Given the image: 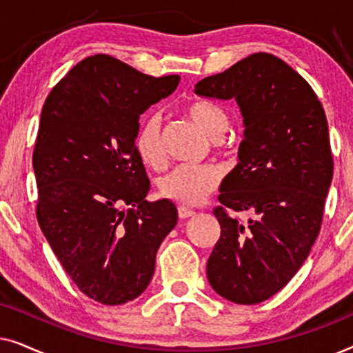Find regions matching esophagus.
Here are the masks:
<instances>
[{
  "instance_id": "34e87169",
  "label": "esophagus",
  "mask_w": 353,
  "mask_h": 353,
  "mask_svg": "<svg viewBox=\"0 0 353 353\" xmlns=\"http://www.w3.org/2000/svg\"><path fill=\"white\" fill-rule=\"evenodd\" d=\"M196 212L194 210H191V209H188V207H183V205H180L178 207V216H180V219H190V216H192L194 215Z\"/></svg>"
}]
</instances>
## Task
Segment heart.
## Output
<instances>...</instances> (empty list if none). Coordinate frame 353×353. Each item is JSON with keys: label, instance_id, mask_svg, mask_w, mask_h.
Segmentation results:
<instances>
[{"label": "heart", "instance_id": "1", "mask_svg": "<svg viewBox=\"0 0 353 353\" xmlns=\"http://www.w3.org/2000/svg\"><path fill=\"white\" fill-rule=\"evenodd\" d=\"M192 122L199 125L210 138H221L228 130L230 119L220 105L209 101H197L186 108ZM134 151L139 161L151 168L165 163L162 138V120L156 112L148 114L134 133ZM221 172L214 163H180L159 180L161 196L181 204H197L220 185Z\"/></svg>", "mask_w": 353, "mask_h": 353}]
</instances>
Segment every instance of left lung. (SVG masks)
Masks as SVG:
<instances>
[{"instance_id": "left-lung-1", "label": "left lung", "mask_w": 353, "mask_h": 353, "mask_svg": "<svg viewBox=\"0 0 353 353\" xmlns=\"http://www.w3.org/2000/svg\"><path fill=\"white\" fill-rule=\"evenodd\" d=\"M194 91L236 99L245 125L239 163L214 209L221 233L207 278L231 302L260 303L291 281L321 230L334 168L325 109L307 80L268 52L207 77ZM228 210L253 219L244 224Z\"/></svg>"}]
</instances>
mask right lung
I'll use <instances>...</instances> for the list:
<instances>
[{"label": "right lung", "mask_w": 353, "mask_h": 353, "mask_svg": "<svg viewBox=\"0 0 353 353\" xmlns=\"http://www.w3.org/2000/svg\"><path fill=\"white\" fill-rule=\"evenodd\" d=\"M178 83V75L151 77L96 54L43 104L33 149L38 225L77 288L105 305L141 296L176 225L173 202L144 199L149 178L134 133L139 115Z\"/></svg>", "instance_id": "obj_1"}]
</instances>
